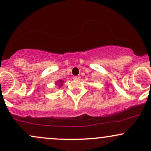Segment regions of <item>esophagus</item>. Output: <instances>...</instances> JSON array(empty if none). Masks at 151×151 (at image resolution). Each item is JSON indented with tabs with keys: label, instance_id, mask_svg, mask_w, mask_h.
Segmentation results:
<instances>
[{
	"label": "esophagus",
	"instance_id": "esophagus-1",
	"mask_svg": "<svg viewBox=\"0 0 151 151\" xmlns=\"http://www.w3.org/2000/svg\"><path fill=\"white\" fill-rule=\"evenodd\" d=\"M73 79L76 80V81H78V80L81 79V76H74Z\"/></svg>",
	"mask_w": 151,
	"mask_h": 151
}]
</instances>
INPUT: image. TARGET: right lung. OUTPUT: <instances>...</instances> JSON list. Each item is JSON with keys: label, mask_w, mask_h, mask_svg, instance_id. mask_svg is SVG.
Here are the masks:
<instances>
[{"label": "right lung", "mask_w": 151, "mask_h": 151, "mask_svg": "<svg viewBox=\"0 0 151 151\" xmlns=\"http://www.w3.org/2000/svg\"><path fill=\"white\" fill-rule=\"evenodd\" d=\"M63 83H64V81H61V80H59L58 81L56 82L55 84L58 85L59 87H61L63 85Z\"/></svg>", "instance_id": "1"}]
</instances>
